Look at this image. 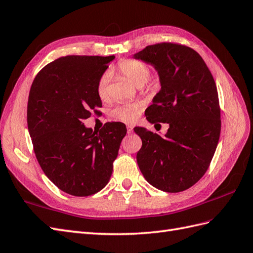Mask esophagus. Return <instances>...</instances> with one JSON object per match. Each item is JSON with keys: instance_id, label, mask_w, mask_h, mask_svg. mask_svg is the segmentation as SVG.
I'll list each match as a JSON object with an SVG mask.
<instances>
[{"instance_id": "esophagus-1", "label": "esophagus", "mask_w": 253, "mask_h": 253, "mask_svg": "<svg viewBox=\"0 0 253 253\" xmlns=\"http://www.w3.org/2000/svg\"><path fill=\"white\" fill-rule=\"evenodd\" d=\"M132 129H133V128H132L131 125H128V126H127V132H128V133H131V132H132Z\"/></svg>"}]
</instances>
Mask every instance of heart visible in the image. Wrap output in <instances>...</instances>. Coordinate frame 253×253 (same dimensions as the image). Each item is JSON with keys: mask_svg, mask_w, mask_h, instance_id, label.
<instances>
[{"mask_svg": "<svg viewBox=\"0 0 253 253\" xmlns=\"http://www.w3.org/2000/svg\"><path fill=\"white\" fill-rule=\"evenodd\" d=\"M118 69L126 79L137 86L143 85L151 75L150 67L146 63L134 59L121 61L118 65ZM109 82L110 75L109 73H105L99 78L98 83H97V93L102 100L108 98ZM141 111L142 106L140 103H120L113 109L112 115L123 122L131 123L138 119Z\"/></svg>", "mask_w": 253, "mask_h": 253, "instance_id": "obj_1", "label": "heart"}]
</instances>
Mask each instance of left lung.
Returning a JSON list of instances; mask_svg holds the SVG:
<instances>
[{
  "label": "left lung",
  "instance_id": "obj_1",
  "mask_svg": "<svg viewBox=\"0 0 253 253\" xmlns=\"http://www.w3.org/2000/svg\"><path fill=\"white\" fill-rule=\"evenodd\" d=\"M133 57L153 65L160 80L161 88L145 110L146 120L169 124L164 137L143 127L133 129L142 140L138 166L157 189L184 191L204 175L219 141L215 80L201 55L184 44H151Z\"/></svg>",
  "mask_w": 253,
  "mask_h": 253
}]
</instances>
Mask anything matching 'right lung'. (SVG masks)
<instances>
[{"label": "right lung", "mask_w": 253, "mask_h": 253, "mask_svg": "<svg viewBox=\"0 0 253 253\" xmlns=\"http://www.w3.org/2000/svg\"><path fill=\"white\" fill-rule=\"evenodd\" d=\"M111 56L67 55L46 65L32 83L28 128L38 164L57 188L87 197L105 187L126 126L105 124L99 131L83 121L101 107L97 83Z\"/></svg>", "instance_id": "1"}]
</instances>
